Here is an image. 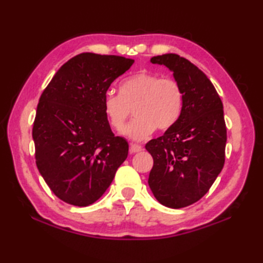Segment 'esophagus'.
I'll return each instance as SVG.
<instances>
[{
	"label": "esophagus",
	"instance_id": "1",
	"mask_svg": "<svg viewBox=\"0 0 263 263\" xmlns=\"http://www.w3.org/2000/svg\"><path fill=\"white\" fill-rule=\"evenodd\" d=\"M142 152V147L140 144H136V143H131L130 144V153L131 154H137Z\"/></svg>",
	"mask_w": 263,
	"mask_h": 263
}]
</instances>
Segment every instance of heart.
<instances>
[{"mask_svg":"<svg viewBox=\"0 0 263 263\" xmlns=\"http://www.w3.org/2000/svg\"><path fill=\"white\" fill-rule=\"evenodd\" d=\"M184 95L178 81L161 78L153 72L141 71L125 78L120 85V93L104 95L103 108L109 125L121 131L131 115L136 119L124 128V135L141 141L156 128L166 131L175 125L182 113Z\"/></svg>","mask_w":263,"mask_h":263,"instance_id":"1","label":"heart"}]
</instances>
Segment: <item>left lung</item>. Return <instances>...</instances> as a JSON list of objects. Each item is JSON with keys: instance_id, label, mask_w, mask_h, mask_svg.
<instances>
[{"instance_id": "1", "label": "left lung", "mask_w": 263, "mask_h": 263, "mask_svg": "<svg viewBox=\"0 0 263 263\" xmlns=\"http://www.w3.org/2000/svg\"><path fill=\"white\" fill-rule=\"evenodd\" d=\"M174 72L184 95L180 119L146 149L153 156L149 186L159 202L180 209L209 191L225 164L227 131L219 95L198 66L177 54L154 57Z\"/></svg>"}]
</instances>
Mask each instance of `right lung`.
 Instances as JSON below:
<instances>
[{"mask_svg":"<svg viewBox=\"0 0 263 263\" xmlns=\"http://www.w3.org/2000/svg\"><path fill=\"white\" fill-rule=\"evenodd\" d=\"M133 62L81 53L61 66L39 98L32 126L36 165L66 203L87 206L97 201L127 157L128 143L111 132L103 99Z\"/></svg>","mask_w":263,"mask_h":263,"instance_id":"1","label":"right lung"}]
</instances>
